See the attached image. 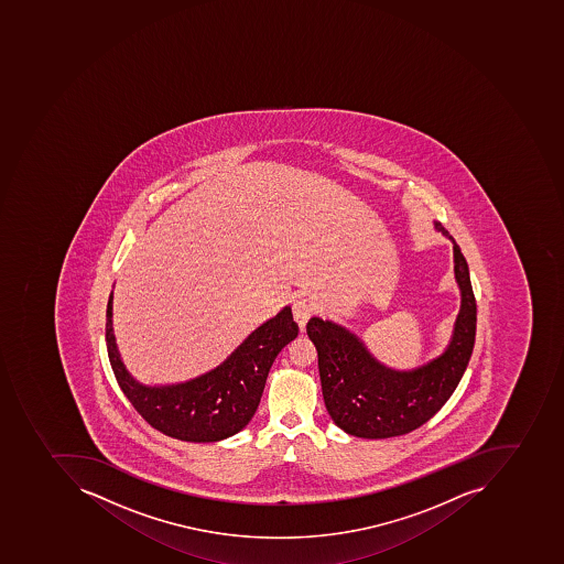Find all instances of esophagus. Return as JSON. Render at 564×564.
Instances as JSON below:
<instances>
[{"label":"esophagus","mask_w":564,"mask_h":564,"mask_svg":"<svg viewBox=\"0 0 564 564\" xmlns=\"http://www.w3.org/2000/svg\"><path fill=\"white\" fill-rule=\"evenodd\" d=\"M292 308L293 317L299 323V328H301V332H304L307 321L313 316V305L308 304L305 299H299V301L293 302Z\"/></svg>","instance_id":"34e87169"}]
</instances>
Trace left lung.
<instances>
[{
	"label": "left lung",
	"mask_w": 564,
	"mask_h": 564,
	"mask_svg": "<svg viewBox=\"0 0 564 564\" xmlns=\"http://www.w3.org/2000/svg\"><path fill=\"white\" fill-rule=\"evenodd\" d=\"M434 227L453 243L462 295L452 340L436 359L413 370H394L373 358L361 338L344 326L321 317L308 319L307 335L316 346L326 410L350 436L386 440L415 431L448 401L469 365L477 313L469 265L448 230L440 223Z\"/></svg>",
	"instance_id": "obj_1"
}]
</instances>
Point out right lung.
I'll use <instances>...</instances> for the list:
<instances>
[{"instance_id": "obj_1", "label": "right lung", "mask_w": 564, "mask_h": 564, "mask_svg": "<svg viewBox=\"0 0 564 564\" xmlns=\"http://www.w3.org/2000/svg\"><path fill=\"white\" fill-rule=\"evenodd\" d=\"M296 335L292 308L284 307L208 373L172 386H144L128 373L116 346L112 292L107 302V354L121 391L151 427L189 443H215L247 427L259 408L275 356Z\"/></svg>"}]
</instances>
